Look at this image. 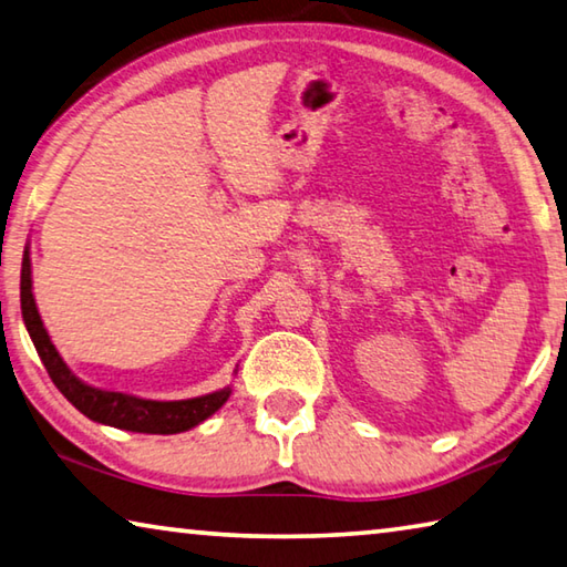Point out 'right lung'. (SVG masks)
Here are the masks:
<instances>
[{
    "instance_id": "1",
    "label": "right lung",
    "mask_w": 567,
    "mask_h": 567,
    "mask_svg": "<svg viewBox=\"0 0 567 567\" xmlns=\"http://www.w3.org/2000/svg\"><path fill=\"white\" fill-rule=\"evenodd\" d=\"M22 316L49 379L54 381L56 389L64 393V399L72 403L76 411H82L86 419H92L96 423H106L114 425V429L134 433H182L206 421L208 415L221 409L228 395H231V391L221 389L216 393L202 395V399L188 401H144L126 393L99 391L79 381L76 375L66 369V363L62 361V355L56 353L54 343L49 341V333L42 319H39L32 296V264H29V251H24L22 261Z\"/></svg>"
}]
</instances>
